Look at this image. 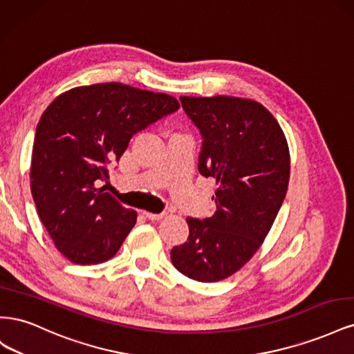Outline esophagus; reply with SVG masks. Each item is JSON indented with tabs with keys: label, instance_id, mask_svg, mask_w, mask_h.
<instances>
[{
	"label": "esophagus",
	"instance_id": "1",
	"mask_svg": "<svg viewBox=\"0 0 354 354\" xmlns=\"http://www.w3.org/2000/svg\"><path fill=\"white\" fill-rule=\"evenodd\" d=\"M145 216L149 218V220H160L165 217V212H159V214H155V212H149V211H145Z\"/></svg>",
	"mask_w": 354,
	"mask_h": 354
}]
</instances>
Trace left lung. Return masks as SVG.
I'll return each instance as SVG.
<instances>
[{
	"label": "left lung",
	"mask_w": 354,
	"mask_h": 354,
	"mask_svg": "<svg viewBox=\"0 0 354 354\" xmlns=\"http://www.w3.org/2000/svg\"><path fill=\"white\" fill-rule=\"evenodd\" d=\"M180 102L202 134L198 167L216 180L217 211L186 218L189 238L171 250V261L190 279L218 282L248 263L272 229L288 190V142L255 100L181 95Z\"/></svg>",
	"instance_id": "8db88e82"
}]
</instances>
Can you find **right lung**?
Listing matches in <instances>:
<instances>
[{
	"label": "right lung",
	"instance_id": "1",
	"mask_svg": "<svg viewBox=\"0 0 354 354\" xmlns=\"http://www.w3.org/2000/svg\"><path fill=\"white\" fill-rule=\"evenodd\" d=\"M173 95L121 82L75 87L41 115L30 162V192L56 248L75 264H97L121 248L137 212L103 187L108 165L131 137L176 112Z\"/></svg>",
	"mask_w": 354,
	"mask_h": 354
}]
</instances>
